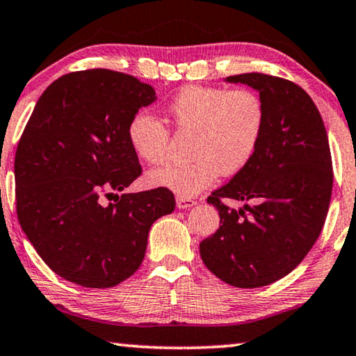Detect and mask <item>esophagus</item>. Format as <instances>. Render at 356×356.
<instances>
[{
    "label": "esophagus",
    "instance_id": "esophagus-1",
    "mask_svg": "<svg viewBox=\"0 0 356 356\" xmlns=\"http://www.w3.org/2000/svg\"><path fill=\"white\" fill-rule=\"evenodd\" d=\"M197 204L194 199H189V197H181V195H178L177 197V207L178 209H191L194 207V205Z\"/></svg>",
    "mask_w": 356,
    "mask_h": 356
}]
</instances>
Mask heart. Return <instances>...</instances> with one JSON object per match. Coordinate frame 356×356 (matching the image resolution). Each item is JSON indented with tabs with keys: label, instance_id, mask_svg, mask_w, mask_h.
Here are the masks:
<instances>
[{
	"label": "heart",
	"instance_id": "b5f03b06",
	"mask_svg": "<svg viewBox=\"0 0 356 356\" xmlns=\"http://www.w3.org/2000/svg\"><path fill=\"white\" fill-rule=\"evenodd\" d=\"M167 112L179 131H193L188 163L149 173L152 186L193 197L212 186L221 175L244 170L259 147L265 128V104L252 90L184 86L168 102ZM128 141L136 156L151 165L168 157L170 131L151 112H136L128 123Z\"/></svg>",
	"mask_w": 356,
	"mask_h": 356
}]
</instances>
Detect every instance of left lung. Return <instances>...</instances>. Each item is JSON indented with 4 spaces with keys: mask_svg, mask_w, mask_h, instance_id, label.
<instances>
[{
    "mask_svg": "<svg viewBox=\"0 0 356 356\" xmlns=\"http://www.w3.org/2000/svg\"><path fill=\"white\" fill-rule=\"evenodd\" d=\"M226 81L259 91L265 128L249 165L209 195L220 228L199 250L226 284L254 289L289 275L316 242L331 202V149L315 102L298 85L257 72ZM223 197L254 205L234 211Z\"/></svg>",
    "mask_w": 356,
    "mask_h": 356,
    "instance_id": "obj_1",
    "label": "left lung"
}]
</instances>
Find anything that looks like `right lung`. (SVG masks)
Instances as JSON below:
<instances>
[{
    "instance_id": "obj_1",
    "label": "right lung",
    "mask_w": 356,
    "mask_h": 356,
    "mask_svg": "<svg viewBox=\"0 0 356 356\" xmlns=\"http://www.w3.org/2000/svg\"><path fill=\"white\" fill-rule=\"evenodd\" d=\"M156 99L135 76L91 69L53 81L35 106L15 151V207L35 250L64 280L120 284L140 268L154 221L175 210L165 188L118 195L141 175L128 123Z\"/></svg>"
}]
</instances>
